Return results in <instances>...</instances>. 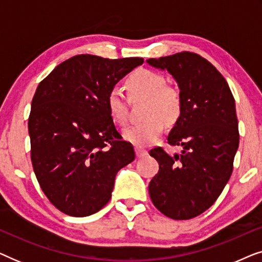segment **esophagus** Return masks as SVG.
Segmentation results:
<instances>
[{
  "label": "esophagus",
  "instance_id": "esophagus-1",
  "mask_svg": "<svg viewBox=\"0 0 262 262\" xmlns=\"http://www.w3.org/2000/svg\"><path fill=\"white\" fill-rule=\"evenodd\" d=\"M136 155H137V157H143L148 155V151L145 149L141 148V146H136Z\"/></svg>",
  "mask_w": 262,
  "mask_h": 262
}]
</instances>
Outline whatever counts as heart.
Wrapping results in <instances>:
<instances>
[{
	"mask_svg": "<svg viewBox=\"0 0 262 262\" xmlns=\"http://www.w3.org/2000/svg\"><path fill=\"white\" fill-rule=\"evenodd\" d=\"M126 87L131 96H148L144 116L149 117L139 124L131 125L123 132L126 141L138 146L152 144L164 131V121L173 124L181 113V96L177 89L166 85L162 75L151 70L138 69L126 80ZM107 110L117 124L127 121L126 99L119 88H113L107 96Z\"/></svg>",
	"mask_w": 262,
	"mask_h": 262,
	"instance_id": "b5f03b06",
	"label": "heart"
}]
</instances>
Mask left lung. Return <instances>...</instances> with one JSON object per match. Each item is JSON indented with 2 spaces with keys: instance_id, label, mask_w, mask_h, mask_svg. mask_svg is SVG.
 Here are the masks:
<instances>
[{
  "instance_id": "left-lung-1",
  "label": "left lung",
  "mask_w": 262,
  "mask_h": 262,
  "mask_svg": "<svg viewBox=\"0 0 262 262\" xmlns=\"http://www.w3.org/2000/svg\"><path fill=\"white\" fill-rule=\"evenodd\" d=\"M178 83L181 113L168 136L180 154L150 150L160 164L149 184L151 202L167 217L189 220L216 202L232 173L238 149L235 99L228 82L205 58L180 52L146 60Z\"/></svg>"
}]
</instances>
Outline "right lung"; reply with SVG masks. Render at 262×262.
Segmentation results:
<instances>
[{"mask_svg":"<svg viewBox=\"0 0 262 262\" xmlns=\"http://www.w3.org/2000/svg\"><path fill=\"white\" fill-rule=\"evenodd\" d=\"M143 58L77 55L40 83L28 118L31 160L48 199L62 212L85 217L112 196L116 175L135 160L107 110V96Z\"/></svg>","mask_w":262,"mask_h":262,"instance_id":"obj_1","label":"right lung"}]
</instances>
